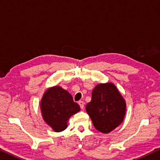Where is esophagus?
I'll list each match as a JSON object with an SVG mask.
<instances>
[{"label":"esophagus","instance_id":"esophagus-1","mask_svg":"<svg viewBox=\"0 0 160 160\" xmlns=\"http://www.w3.org/2000/svg\"><path fill=\"white\" fill-rule=\"evenodd\" d=\"M78 104H79V105H80L81 109L84 108V102H83V101H82V100L78 101Z\"/></svg>","mask_w":160,"mask_h":160}]
</instances>
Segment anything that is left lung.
<instances>
[{
  "mask_svg": "<svg viewBox=\"0 0 160 160\" xmlns=\"http://www.w3.org/2000/svg\"><path fill=\"white\" fill-rule=\"evenodd\" d=\"M85 108L94 127L101 132L109 133L123 121L126 104L115 85L109 82L94 88Z\"/></svg>",
  "mask_w": 160,
  "mask_h": 160,
  "instance_id": "obj_1",
  "label": "left lung"
}]
</instances>
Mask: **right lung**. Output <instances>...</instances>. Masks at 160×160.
<instances>
[{"label":"right lung","instance_id":"obj_1","mask_svg":"<svg viewBox=\"0 0 160 160\" xmlns=\"http://www.w3.org/2000/svg\"><path fill=\"white\" fill-rule=\"evenodd\" d=\"M40 109L45 122L58 132L65 130L68 119L80 110L72 95L59 86L50 88L45 92Z\"/></svg>","mask_w":160,"mask_h":160}]
</instances>
